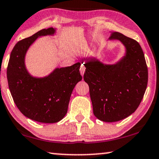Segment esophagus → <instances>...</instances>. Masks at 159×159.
I'll return each mask as SVG.
<instances>
[{
  "label": "esophagus",
  "instance_id": "obj_1",
  "mask_svg": "<svg viewBox=\"0 0 159 159\" xmlns=\"http://www.w3.org/2000/svg\"><path fill=\"white\" fill-rule=\"evenodd\" d=\"M80 73H81L82 75H84V72H85V67L82 65L81 67H80Z\"/></svg>",
  "mask_w": 159,
  "mask_h": 159
}]
</instances>
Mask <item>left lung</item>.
I'll return each instance as SVG.
<instances>
[{
    "label": "left lung",
    "mask_w": 159,
    "mask_h": 159,
    "mask_svg": "<svg viewBox=\"0 0 159 159\" xmlns=\"http://www.w3.org/2000/svg\"><path fill=\"white\" fill-rule=\"evenodd\" d=\"M109 40H118L125 54L115 64L107 65L94 57L82 59L86 67L84 80L89 87L93 112L103 122H116L137 110L148 82V69L143 51L137 41L119 32Z\"/></svg>",
    "instance_id": "8db88e82"
}]
</instances>
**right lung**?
Wrapping results in <instances>:
<instances>
[{
	"label": "right lung",
	"instance_id": "obj_1",
	"mask_svg": "<svg viewBox=\"0 0 159 159\" xmlns=\"http://www.w3.org/2000/svg\"><path fill=\"white\" fill-rule=\"evenodd\" d=\"M55 33L53 27L43 29L18 41L10 53L7 68L9 89L15 105L27 118L43 123H57L64 118L72 91L82 79L80 62L57 67L43 77H35L29 73L25 66L29 48L38 37Z\"/></svg>",
	"mask_w": 159,
	"mask_h": 159
}]
</instances>
